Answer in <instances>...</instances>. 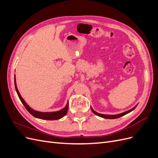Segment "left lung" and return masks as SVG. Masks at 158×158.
Listing matches in <instances>:
<instances>
[{"label": "left lung", "instance_id": "8db88e82", "mask_svg": "<svg viewBox=\"0 0 158 158\" xmlns=\"http://www.w3.org/2000/svg\"><path fill=\"white\" fill-rule=\"evenodd\" d=\"M136 106H137V105H136V106L135 107H134L132 109H130V110H128V111H125V112H123V113H122L117 114H100V113H97L96 111H95L94 110L92 109V107H91V109H92V112H93L94 114H96V115H98V116H99V117H103V118H105L113 119V118H119V117H122V116H124V115H125V114H127V113H128L131 112L132 111H133V110L136 107Z\"/></svg>", "mask_w": 158, "mask_h": 158}]
</instances>
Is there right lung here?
Here are the masks:
<instances>
[{"instance_id": "right-lung-1", "label": "right lung", "mask_w": 158, "mask_h": 158, "mask_svg": "<svg viewBox=\"0 0 158 158\" xmlns=\"http://www.w3.org/2000/svg\"><path fill=\"white\" fill-rule=\"evenodd\" d=\"M14 85H15V88L16 91L18 94V95L19 98H20V101L23 103V106L26 107V109L27 110V111L29 112L31 115H33L34 117L40 118V119H45V120H57V119H59L62 117H63L65 114H66L68 111V108H69V102L66 103V106L62 109L60 111H54V112H40L35 111V110H33L31 109L28 105L26 103V102L23 100V99L22 98L21 95L19 92L18 89L16 82V78L15 76H14Z\"/></svg>"}]
</instances>
